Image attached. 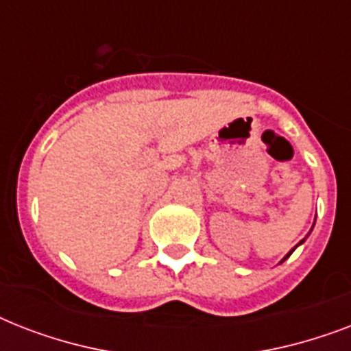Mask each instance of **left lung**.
I'll use <instances>...</instances> for the list:
<instances>
[{
  "label": "left lung",
  "instance_id": "8db88e82",
  "mask_svg": "<svg viewBox=\"0 0 351 351\" xmlns=\"http://www.w3.org/2000/svg\"><path fill=\"white\" fill-rule=\"evenodd\" d=\"M313 226H315V222H313ZM313 226H311V230H313ZM311 230H310V233H311ZM310 233L306 234L304 239L300 240L299 244L295 245V247H291V250H289V251H288V253H286V255H284V258H282V261H280V262H278V264H282V262H284V261H286V258H288V256H289V255H291V253H293V251H295V250H297V247H299V245H300V244H304V242H306V239H308V237H310Z\"/></svg>",
  "mask_w": 351,
  "mask_h": 351
}]
</instances>
